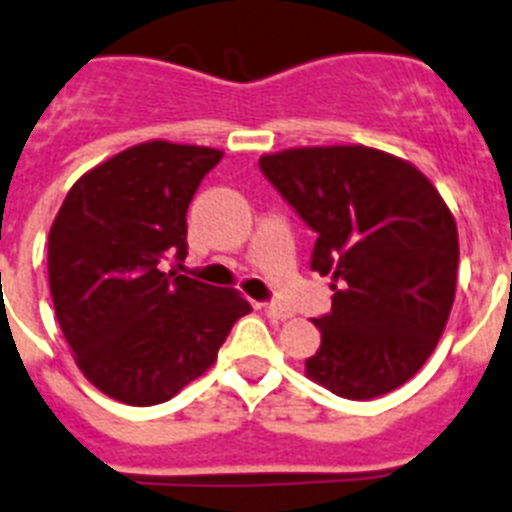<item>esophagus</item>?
Returning a JSON list of instances; mask_svg holds the SVG:
<instances>
[{
	"label": "esophagus",
	"instance_id": "34e87169",
	"mask_svg": "<svg viewBox=\"0 0 512 512\" xmlns=\"http://www.w3.org/2000/svg\"><path fill=\"white\" fill-rule=\"evenodd\" d=\"M262 311H265V317L275 319V322H286V319L293 317V311L286 309V306H281V304H265L262 306Z\"/></svg>",
	"mask_w": 512,
	"mask_h": 512
}]
</instances>
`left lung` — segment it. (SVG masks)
<instances>
[{
	"mask_svg": "<svg viewBox=\"0 0 512 512\" xmlns=\"http://www.w3.org/2000/svg\"><path fill=\"white\" fill-rule=\"evenodd\" d=\"M260 170L317 231L311 270L332 275L306 376L345 399L410 381L456 296L459 231L441 193L415 164L363 144L262 154Z\"/></svg>",
	"mask_w": 512,
	"mask_h": 512,
	"instance_id": "8db88e82",
	"label": "left lung"
}]
</instances>
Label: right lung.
<instances>
[{
  "label": "right lung",
  "instance_id": "add662e5",
  "mask_svg": "<svg viewBox=\"0 0 512 512\" xmlns=\"http://www.w3.org/2000/svg\"><path fill=\"white\" fill-rule=\"evenodd\" d=\"M224 151L144 141L84 172L48 234L56 319L92 386L133 407L167 402L208 371L252 306L234 288L162 273L188 255L195 190Z\"/></svg>",
  "mask_w": 512,
  "mask_h": 512
}]
</instances>
